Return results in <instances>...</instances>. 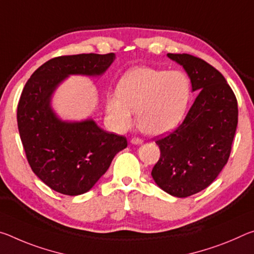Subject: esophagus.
I'll use <instances>...</instances> for the list:
<instances>
[{"mask_svg": "<svg viewBox=\"0 0 254 254\" xmlns=\"http://www.w3.org/2000/svg\"><path fill=\"white\" fill-rule=\"evenodd\" d=\"M131 143L134 144V145H140L143 143V141L140 139V137H133V139H131Z\"/></svg>", "mask_w": 254, "mask_h": 254, "instance_id": "obj_1", "label": "esophagus"}]
</instances>
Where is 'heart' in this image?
Instances as JSON below:
<instances>
[{
	"mask_svg": "<svg viewBox=\"0 0 254 254\" xmlns=\"http://www.w3.org/2000/svg\"><path fill=\"white\" fill-rule=\"evenodd\" d=\"M190 94V80L184 71L135 67L120 79L118 93L107 96L106 111L120 130L131 127L136 112L141 131L161 135L182 123Z\"/></svg>",
	"mask_w": 254,
	"mask_h": 254,
	"instance_id": "1",
	"label": "heart"
}]
</instances>
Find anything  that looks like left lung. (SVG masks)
<instances>
[{
    "label": "left lung",
    "mask_w": 254,
    "mask_h": 254,
    "mask_svg": "<svg viewBox=\"0 0 254 254\" xmlns=\"http://www.w3.org/2000/svg\"><path fill=\"white\" fill-rule=\"evenodd\" d=\"M198 92L183 123L157 141L160 159L151 176L169 195L188 197L208 187L229 160L238 127V102L220 71L187 54H167Z\"/></svg>",
    "instance_id": "left-lung-1"
}]
</instances>
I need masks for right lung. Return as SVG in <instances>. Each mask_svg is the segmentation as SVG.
<instances>
[{
    "instance_id": "right-lung-1",
    "label": "right lung",
    "mask_w": 254,
    "mask_h": 254,
    "mask_svg": "<svg viewBox=\"0 0 254 254\" xmlns=\"http://www.w3.org/2000/svg\"><path fill=\"white\" fill-rule=\"evenodd\" d=\"M114 54H81L50 59L30 77L18 105V127L30 167L47 186L77 196L92 189L110 168L127 137L103 130L93 119L65 121L51 101L70 75L102 76Z\"/></svg>"
}]
</instances>
